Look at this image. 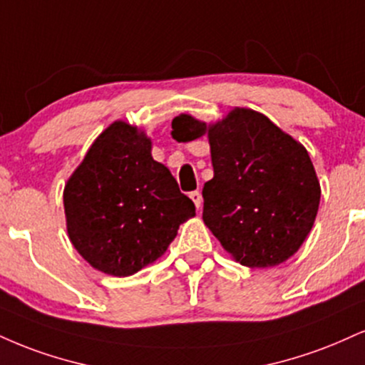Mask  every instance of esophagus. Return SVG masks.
<instances>
[{"instance_id":"34e87169","label":"esophagus","mask_w":365,"mask_h":365,"mask_svg":"<svg viewBox=\"0 0 365 365\" xmlns=\"http://www.w3.org/2000/svg\"><path fill=\"white\" fill-rule=\"evenodd\" d=\"M190 199L194 200V204H195V207H197V209H200V207H202V194H200L199 190L190 192Z\"/></svg>"}]
</instances>
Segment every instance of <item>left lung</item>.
<instances>
[{
  "label": "left lung",
  "instance_id": "obj_1",
  "mask_svg": "<svg viewBox=\"0 0 365 365\" xmlns=\"http://www.w3.org/2000/svg\"><path fill=\"white\" fill-rule=\"evenodd\" d=\"M171 127L185 140L209 135L214 177L202 190V217L226 252L252 269L292 257L322 197L308 151L248 108H235L209 129L188 115L175 117Z\"/></svg>",
  "mask_w": 365,
  "mask_h": 365
}]
</instances>
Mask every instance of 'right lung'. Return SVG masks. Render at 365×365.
I'll return each instance as SVG.
<instances>
[{"mask_svg": "<svg viewBox=\"0 0 365 365\" xmlns=\"http://www.w3.org/2000/svg\"><path fill=\"white\" fill-rule=\"evenodd\" d=\"M68 235L96 270L127 277L161 257L178 226L195 216L194 202L151 140L125 122L98 135L64 188Z\"/></svg>", "mask_w": 365, "mask_h": 365, "instance_id": "obj_1", "label": "right lung"}]
</instances>
